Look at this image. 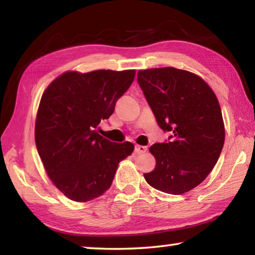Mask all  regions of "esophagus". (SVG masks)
I'll use <instances>...</instances> for the list:
<instances>
[{"label":"esophagus","mask_w":255,"mask_h":255,"mask_svg":"<svg viewBox=\"0 0 255 255\" xmlns=\"http://www.w3.org/2000/svg\"><path fill=\"white\" fill-rule=\"evenodd\" d=\"M146 150H147V147H146V146H141V145H136L135 146V152L137 154L146 153Z\"/></svg>","instance_id":"esophagus-1"}]
</instances>
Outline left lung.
I'll use <instances>...</instances> for the list:
<instances>
[{
    "instance_id": "8db88e82",
    "label": "left lung",
    "mask_w": 255,
    "mask_h": 255,
    "mask_svg": "<svg viewBox=\"0 0 255 255\" xmlns=\"http://www.w3.org/2000/svg\"><path fill=\"white\" fill-rule=\"evenodd\" d=\"M137 82L159 128L172 133L149 147L156 166L145 180L182 195L207 178L222 153L225 128L217 98L201 77L174 67L138 71Z\"/></svg>"
}]
</instances>
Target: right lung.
Masks as SVG:
<instances>
[{"instance_id": "add662e5", "label": "right lung", "mask_w": 255, "mask_h": 255, "mask_svg": "<svg viewBox=\"0 0 255 255\" xmlns=\"http://www.w3.org/2000/svg\"><path fill=\"white\" fill-rule=\"evenodd\" d=\"M135 70L66 72L46 89L34 128L47 174L68 199L85 202L110 188L118 164L132 153L130 141L114 143L97 132L131 85Z\"/></svg>"}]
</instances>
